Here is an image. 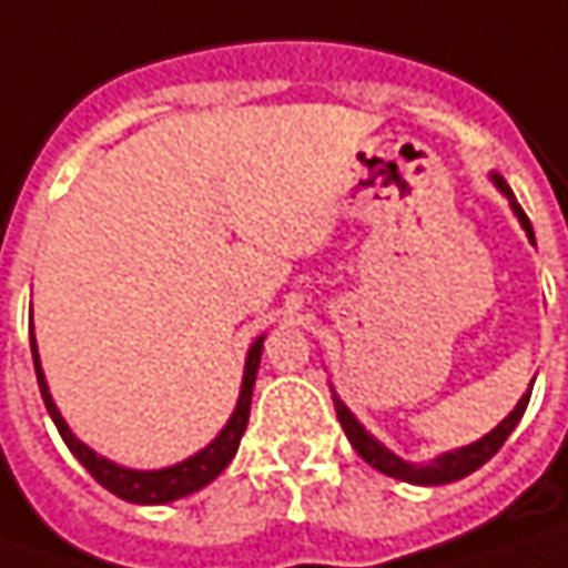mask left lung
<instances>
[{"mask_svg": "<svg viewBox=\"0 0 568 568\" xmlns=\"http://www.w3.org/2000/svg\"><path fill=\"white\" fill-rule=\"evenodd\" d=\"M489 181L496 184V190L503 193L508 200V206L515 212V219L521 222V229H525V235L534 244V229H530L528 215L525 210L518 206V200H515V193H511V186L503 181V174H489ZM534 387V382H530ZM530 400V390L528 394H521V400L515 404V409L508 413L506 419L496 426L493 432H486L483 438L477 442H470V445H464V448H455V452H442L438 457H432V460H404L400 455H394L390 448H384L382 442L372 435V432L365 429L362 423H358L356 416H353V409L346 407L336 394H333V407H336V416H339V426L346 432V438L353 442V448L358 452V457L365 460V464H372L375 470H382L387 477H394V480H404L413 483V486H442V483H455L464 480L467 474H474V470H480L483 464L489 460V457L496 455L503 445H506V438L511 435V429L521 423V416H525V409H528Z\"/></svg>", "mask_w": 568, "mask_h": 568, "instance_id": "left-lung-1", "label": "left lung"}]
</instances>
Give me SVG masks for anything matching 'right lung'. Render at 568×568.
I'll return each instance as SVG.
<instances>
[{
    "mask_svg": "<svg viewBox=\"0 0 568 568\" xmlns=\"http://www.w3.org/2000/svg\"><path fill=\"white\" fill-rule=\"evenodd\" d=\"M263 339H266V336H257V339L251 343V349H247L235 413L229 416V423L222 426V432L212 438L203 452L190 455L186 460H181V464L161 467V470H133V467L113 464L111 457L98 455L94 448H88L82 438H75V432L69 429V423L62 419V413L57 409V404H53V394H50V387H47V375H43V368H40L34 327H31V356H34V372H38L43 407L50 413V419L57 423V429H60L62 442L69 445V452L79 457V464H82L88 474L101 483L104 489H111L113 496H120V499H126V503H136V506H164V503L184 499L190 493L203 489L206 483L215 480V477L232 464L237 445H241V435H244L247 419H251V397H254V382H257Z\"/></svg>",
    "mask_w": 568,
    "mask_h": 568,
    "instance_id": "obj_1",
    "label": "right lung"
}]
</instances>
